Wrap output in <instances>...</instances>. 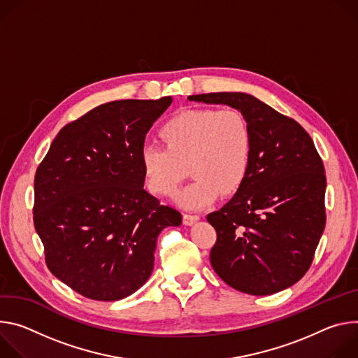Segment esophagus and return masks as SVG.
<instances>
[{
  "label": "esophagus",
  "mask_w": 358,
  "mask_h": 358,
  "mask_svg": "<svg viewBox=\"0 0 358 358\" xmlns=\"http://www.w3.org/2000/svg\"><path fill=\"white\" fill-rule=\"evenodd\" d=\"M197 220H199V216H194V215H183V224L186 226H192L194 224Z\"/></svg>",
  "instance_id": "obj_1"
}]
</instances>
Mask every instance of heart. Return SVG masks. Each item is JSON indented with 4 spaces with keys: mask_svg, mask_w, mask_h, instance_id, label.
Instances as JSON below:
<instances>
[{
    "mask_svg": "<svg viewBox=\"0 0 358 358\" xmlns=\"http://www.w3.org/2000/svg\"><path fill=\"white\" fill-rule=\"evenodd\" d=\"M165 146L148 143L139 162L146 187L161 196L175 192L187 162L193 176L175 196L187 210L210 206L222 192L239 187L249 171L253 138L246 116L237 109H185L161 127Z\"/></svg>",
    "mask_w": 358,
    "mask_h": 358,
    "instance_id": "b5f03b06",
    "label": "heart"
}]
</instances>
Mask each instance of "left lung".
Returning a JSON list of instances; mask_svg holds the SVG:
<instances>
[{
	"instance_id": "left-lung-1",
	"label": "left lung",
	"mask_w": 358,
	"mask_h": 358,
	"mask_svg": "<svg viewBox=\"0 0 358 358\" xmlns=\"http://www.w3.org/2000/svg\"><path fill=\"white\" fill-rule=\"evenodd\" d=\"M187 99L241 110L253 138L246 178L220 210L208 215L217 233L213 270L253 296L293 286L308 270L326 226V175L313 139L294 119L246 92Z\"/></svg>"
}]
</instances>
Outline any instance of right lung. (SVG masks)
Segmentation results:
<instances>
[{
  "label": "right lung",
  "instance_id": "right-lung-1",
  "mask_svg": "<svg viewBox=\"0 0 358 358\" xmlns=\"http://www.w3.org/2000/svg\"><path fill=\"white\" fill-rule=\"evenodd\" d=\"M172 103L124 99L64 127L35 173L34 224L47 266L98 301L121 300L150 277L157 236L182 215L143 189L139 155Z\"/></svg>",
  "mask_w": 358,
  "mask_h": 358
}]
</instances>
